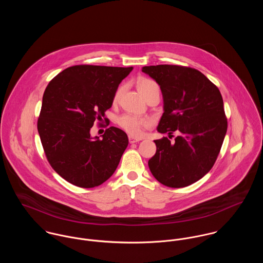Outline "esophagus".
<instances>
[{
  "instance_id": "34e87169",
  "label": "esophagus",
  "mask_w": 263,
  "mask_h": 263,
  "mask_svg": "<svg viewBox=\"0 0 263 263\" xmlns=\"http://www.w3.org/2000/svg\"><path fill=\"white\" fill-rule=\"evenodd\" d=\"M128 141H129V143H130V144H134V143H138V142H140V141H141V139H139V138H135V137H133V136H129V137H128Z\"/></svg>"
}]
</instances>
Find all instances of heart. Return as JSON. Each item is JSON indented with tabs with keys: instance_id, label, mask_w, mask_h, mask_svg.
<instances>
[{
	"instance_id": "1",
	"label": "heart",
	"mask_w": 263,
	"mask_h": 263,
	"mask_svg": "<svg viewBox=\"0 0 263 263\" xmlns=\"http://www.w3.org/2000/svg\"><path fill=\"white\" fill-rule=\"evenodd\" d=\"M138 89H139L140 93L146 98L147 95L152 91L159 90V86L155 81H153L151 79H147V78H143L138 81ZM122 90H123V87L120 86L115 91V94L113 97L114 102H116L119 99ZM118 124L124 130H126L128 134L139 137L142 135L144 128L150 126L151 122L150 120L147 118H139V117L130 115V114H123L122 116H120L118 118Z\"/></svg>"
}]
</instances>
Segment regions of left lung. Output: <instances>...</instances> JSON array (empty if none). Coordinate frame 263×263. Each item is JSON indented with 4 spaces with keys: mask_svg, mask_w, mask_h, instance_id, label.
<instances>
[{
    "mask_svg": "<svg viewBox=\"0 0 263 263\" xmlns=\"http://www.w3.org/2000/svg\"><path fill=\"white\" fill-rule=\"evenodd\" d=\"M160 86L164 113L158 132L180 133L174 142L154 141L156 154L148 162L153 176L172 188L188 186L214 166L225 139L228 121L218 87L199 71L176 65L144 67Z\"/></svg>",
    "mask_w": 263,
    "mask_h": 263,
    "instance_id": "8db88e82",
    "label": "left lung"
}]
</instances>
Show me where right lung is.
Returning a JSON list of instances; mask_svg holds the SVG:
<instances>
[{"mask_svg":"<svg viewBox=\"0 0 263 263\" xmlns=\"http://www.w3.org/2000/svg\"><path fill=\"white\" fill-rule=\"evenodd\" d=\"M133 67L78 65L55 76L45 88L37 129L46 159L68 182L92 188L116 170L128 145L126 134L110 126L102 139L90 135L95 121H107L120 82Z\"/></svg>","mask_w":263,"mask_h":263,"instance_id":"add662e5","label":"right lung"}]
</instances>
